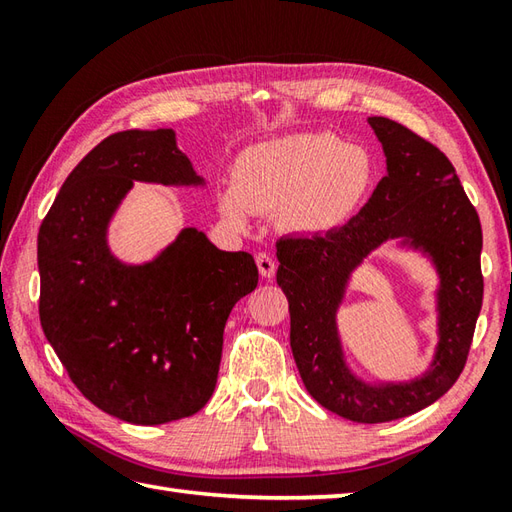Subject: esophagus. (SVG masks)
<instances>
[{
	"label": "esophagus",
	"mask_w": 512,
	"mask_h": 512,
	"mask_svg": "<svg viewBox=\"0 0 512 512\" xmlns=\"http://www.w3.org/2000/svg\"><path fill=\"white\" fill-rule=\"evenodd\" d=\"M255 262H257V268H259V275H262L264 279H270V277L275 275V268H277V264H275L273 255H268V253H257V255H255Z\"/></svg>",
	"instance_id": "34e87169"
}]
</instances>
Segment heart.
Returning <instances> with one entry per match:
<instances>
[{"mask_svg": "<svg viewBox=\"0 0 512 512\" xmlns=\"http://www.w3.org/2000/svg\"><path fill=\"white\" fill-rule=\"evenodd\" d=\"M378 180L372 151L330 132L292 134L248 147L220 211L244 228L250 211H279L295 233H325L350 220Z\"/></svg>", "mask_w": 512, "mask_h": 512, "instance_id": "obj_1", "label": "heart"}]
</instances>
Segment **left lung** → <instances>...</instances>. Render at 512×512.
I'll use <instances>...</instances> for the list:
<instances>
[{
  "label": "left lung",
  "mask_w": 512,
  "mask_h": 512,
  "mask_svg": "<svg viewBox=\"0 0 512 512\" xmlns=\"http://www.w3.org/2000/svg\"><path fill=\"white\" fill-rule=\"evenodd\" d=\"M369 125L383 143L387 176L345 226L325 235L281 237L277 284L288 297L290 347L310 396L336 416L376 424L424 409L460 378L482 310L484 277L482 224L451 160L389 118L372 116ZM389 236H411L439 264L441 347L429 377L376 390L344 369L333 312L353 266Z\"/></svg>",
  "instance_id": "left-lung-1"
}]
</instances>
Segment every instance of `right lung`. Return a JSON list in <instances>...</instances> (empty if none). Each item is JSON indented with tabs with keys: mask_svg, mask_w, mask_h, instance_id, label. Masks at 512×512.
<instances>
[{
	"mask_svg": "<svg viewBox=\"0 0 512 512\" xmlns=\"http://www.w3.org/2000/svg\"><path fill=\"white\" fill-rule=\"evenodd\" d=\"M134 180L200 182L171 129L107 136L65 178L37 237L39 319L76 389L134 424L189 418L209 402L224 325L259 273L184 228L156 262L123 266L105 228Z\"/></svg>",
	"mask_w": 512,
	"mask_h": 512,
	"instance_id": "obj_1",
	"label": "right lung"
}]
</instances>
